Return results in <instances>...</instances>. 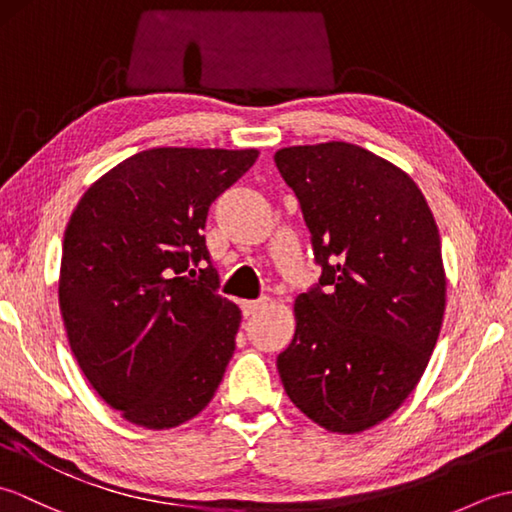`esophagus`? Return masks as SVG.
Segmentation results:
<instances>
[{
    "instance_id": "34e87169",
    "label": "esophagus",
    "mask_w": 512,
    "mask_h": 512,
    "mask_svg": "<svg viewBox=\"0 0 512 512\" xmlns=\"http://www.w3.org/2000/svg\"><path fill=\"white\" fill-rule=\"evenodd\" d=\"M266 306V301H244L242 303V312H244V317H253V314L255 312H259V310H262Z\"/></svg>"
}]
</instances>
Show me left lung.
<instances>
[{
  "label": "left lung",
  "instance_id": "1",
  "mask_svg": "<svg viewBox=\"0 0 512 512\" xmlns=\"http://www.w3.org/2000/svg\"><path fill=\"white\" fill-rule=\"evenodd\" d=\"M275 162L321 266L319 284L295 299L281 383L325 431L361 433L407 400L438 343L447 308L438 226L409 173L358 145L284 147Z\"/></svg>",
  "mask_w": 512,
  "mask_h": 512
}]
</instances>
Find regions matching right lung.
I'll return each instance as SVG.
<instances>
[{"mask_svg":"<svg viewBox=\"0 0 512 512\" xmlns=\"http://www.w3.org/2000/svg\"><path fill=\"white\" fill-rule=\"evenodd\" d=\"M257 156L140 151L103 173L72 211L59 273L65 332L96 394L136 427H180L222 383L242 310L215 292L202 231L211 202Z\"/></svg>","mask_w":512,"mask_h":512,"instance_id":"right-lung-1","label":"right lung"}]
</instances>
